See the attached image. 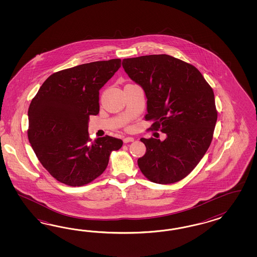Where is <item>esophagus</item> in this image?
<instances>
[{
    "label": "esophagus",
    "mask_w": 257,
    "mask_h": 257,
    "mask_svg": "<svg viewBox=\"0 0 257 257\" xmlns=\"http://www.w3.org/2000/svg\"><path fill=\"white\" fill-rule=\"evenodd\" d=\"M133 141H134V138H131V137H126V138H123V142H124V143L133 142Z\"/></svg>",
    "instance_id": "34e87169"
}]
</instances>
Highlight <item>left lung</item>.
I'll return each instance as SVG.
<instances>
[{
	"instance_id": "1",
	"label": "left lung",
	"mask_w": 257,
	"mask_h": 257,
	"mask_svg": "<svg viewBox=\"0 0 257 257\" xmlns=\"http://www.w3.org/2000/svg\"><path fill=\"white\" fill-rule=\"evenodd\" d=\"M128 76L146 94L145 119L164 141L141 139L145 155L138 164L144 176L167 185L184 179L201 161L213 140L218 118L212 87L193 65L168 55L122 60Z\"/></svg>"
}]
</instances>
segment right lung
I'll use <instances>...</instances> for the list:
<instances>
[{
  "label": "right lung",
  "instance_id": "right-lung-1",
  "mask_svg": "<svg viewBox=\"0 0 257 257\" xmlns=\"http://www.w3.org/2000/svg\"><path fill=\"white\" fill-rule=\"evenodd\" d=\"M120 59L82 64L53 73L28 109V139L39 162L60 183L81 187L105 171L122 140L89 139V116L99 114V90L120 68Z\"/></svg>",
  "mask_w": 257,
  "mask_h": 257
}]
</instances>
